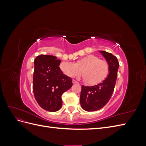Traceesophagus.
Here are the masks:
<instances>
[{"label": "esophagus", "instance_id": "34e87169", "mask_svg": "<svg viewBox=\"0 0 146 146\" xmlns=\"http://www.w3.org/2000/svg\"><path fill=\"white\" fill-rule=\"evenodd\" d=\"M72 83L73 84H76V83H78V82L77 81H76L75 80H72Z\"/></svg>", "mask_w": 146, "mask_h": 146}]
</instances>
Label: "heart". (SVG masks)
Listing matches in <instances>:
<instances>
[{
  "label": "heart",
  "mask_w": 146,
  "mask_h": 146,
  "mask_svg": "<svg viewBox=\"0 0 146 146\" xmlns=\"http://www.w3.org/2000/svg\"><path fill=\"white\" fill-rule=\"evenodd\" d=\"M60 68L69 77H76L82 73L84 80L91 85L101 83L107 77L109 66L107 62L99 60L97 56L90 55L79 59L75 63L69 61L61 62Z\"/></svg>",
  "instance_id": "heart-1"
}]
</instances>
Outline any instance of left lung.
I'll return each mask as SVG.
<instances>
[{
	"label": "left lung",
	"mask_w": 146,
	"mask_h": 146,
	"mask_svg": "<svg viewBox=\"0 0 146 146\" xmlns=\"http://www.w3.org/2000/svg\"><path fill=\"white\" fill-rule=\"evenodd\" d=\"M109 66L108 74L101 83L92 86H82L80 105L86 111H97L108 103L114 91L117 77V58L111 53L100 50Z\"/></svg>",
	"instance_id": "left-lung-1"
}]
</instances>
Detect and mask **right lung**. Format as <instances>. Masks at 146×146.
Masks as SVG:
<instances>
[{
	"instance_id": "obj_1",
	"label": "right lung",
	"mask_w": 146,
	"mask_h": 146,
	"mask_svg": "<svg viewBox=\"0 0 146 146\" xmlns=\"http://www.w3.org/2000/svg\"><path fill=\"white\" fill-rule=\"evenodd\" d=\"M53 55H41L34 60L33 91L35 98L44 110L50 112L62 106L61 96L72 86V80L59 67L60 60Z\"/></svg>"
}]
</instances>
